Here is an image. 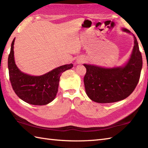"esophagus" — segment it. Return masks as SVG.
Returning <instances> with one entry per match:
<instances>
[{
	"instance_id": "esophagus-1",
	"label": "esophagus",
	"mask_w": 148,
	"mask_h": 148,
	"mask_svg": "<svg viewBox=\"0 0 148 148\" xmlns=\"http://www.w3.org/2000/svg\"><path fill=\"white\" fill-rule=\"evenodd\" d=\"M82 62V61H81V62H80V63H81V62Z\"/></svg>"
}]
</instances>
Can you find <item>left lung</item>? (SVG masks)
Segmentation results:
<instances>
[{"label":"left lung","instance_id":"1","mask_svg":"<svg viewBox=\"0 0 148 148\" xmlns=\"http://www.w3.org/2000/svg\"><path fill=\"white\" fill-rule=\"evenodd\" d=\"M124 32L130 33L127 29ZM129 62L124 67L105 69L84 64L86 92L91 100L100 103L122 100L132 93L138 84L143 67L142 55L136 36Z\"/></svg>","mask_w":148,"mask_h":148}]
</instances>
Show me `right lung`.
<instances>
[{
  "label": "right lung",
  "mask_w": 148,
  "mask_h": 148,
  "mask_svg": "<svg viewBox=\"0 0 148 148\" xmlns=\"http://www.w3.org/2000/svg\"><path fill=\"white\" fill-rule=\"evenodd\" d=\"M14 39L8 57L9 79L13 90L18 97L27 103L45 105L53 101L58 92L62 73L73 67L67 64L58 67L40 76H32L21 72L14 58Z\"/></svg>",
  "instance_id": "obj_1"
}]
</instances>
